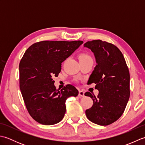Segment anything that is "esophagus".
I'll use <instances>...</instances> for the list:
<instances>
[{
  "label": "esophagus",
  "mask_w": 145,
  "mask_h": 145,
  "mask_svg": "<svg viewBox=\"0 0 145 145\" xmlns=\"http://www.w3.org/2000/svg\"><path fill=\"white\" fill-rule=\"evenodd\" d=\"M78 96L79 97H84L85 96V92L83 90H80L79 91V93H78Z\"/></svg>",
  "instance_id": "obj_1"
}]
</instances>
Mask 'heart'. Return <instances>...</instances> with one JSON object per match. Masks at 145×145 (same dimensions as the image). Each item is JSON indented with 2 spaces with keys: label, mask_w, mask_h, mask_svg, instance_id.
Returning a JSON list of instances; mask_svg holds the SVG:
<instances>
[{
  "label": "heart",
  "mask_w": 145,
  "mask_h": 145,
  "mask_svg": "<svg viewBox=\"0 0 145 145\" xmlns=\"http://www.w3.org/2000/svg\"><path fill=\"white\" fill-rule=\"evenodd\" d=\"M89 58H91L90 55L86 54H83L80 55L79 59L80 60H85V59H89Z\"/></svg>",
  "instance_id": "obj_1"
}]
</instances>
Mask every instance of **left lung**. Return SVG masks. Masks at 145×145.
I'll list each match as a JSON object with an SVG mask.
<instances>
[{
	"label": "left lung",
	"instance_id": "1",
	"mask_svg": "<svg viewBox=\"0 0 145 145\" xmlns=\"http://www.w3.org/2000/svg\"><path fill=\"white\" fill-rule=\"evenodd\" d=\"M96 60L88 81L95 83L97 97L86 92L93 104L85 111L87 118L95 124L106 126L116 121L123 113L130 98V73L122 53L115 45L96 40L86 42Z\"/></svg>",
	"mask_w": 145,
	"mask_h": 145
}]
</instances>
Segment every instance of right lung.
<instances>
[{
    "label": "right lung",
    "instance_id": "1",
    "mask_svg": "<svg viewBox=\"0 0 145 145\" xmlns=\"http://www.w3.org/2000/svg\"><path fill=\"white\" fill-rule=\"evenodd\" d=\"M83 41H42L27 49L19 64L20 89L29 114L42 125L58 123L66 112L65 101L76 97L78 91L67 85L59 90L54 85L61 63Z\"/></svg>",
    "mask_w": 145,
    "mask_h": 145
}]
</instances>
